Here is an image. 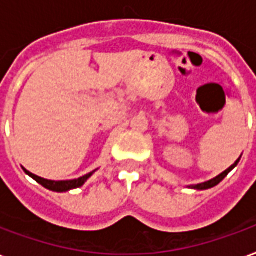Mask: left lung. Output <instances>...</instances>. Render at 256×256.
Returning a JSON list of instances; mask_svg holds the SVG:
<instances>
[{
    "mask_svg": "<svg viewBox=\"0 0 256 256\" xmlns=\"http://www.w3.org/2000/svg\"><path fill=\"white\" fill-rule=\"evenodd\" d=\"M240 159H242V156H240V158H238V159H237V160L234 162L230 167H229V168H226L225 172H220V176H216V177L212 178V180H210V181H206V182H202V184H196V185H189L188 188L196 189V190H206V189L214 188V186H216V185H218V184H220V181H222V180H224V178H225L226 176H228V174H229V172H230L232 170L237 166V164H238Z\"/></svg>",
    "mask_w": 256,
    "mask_h": 256,
    "instance_id": "left-lung-1",
    "label": "left lung"
}]
</instances>
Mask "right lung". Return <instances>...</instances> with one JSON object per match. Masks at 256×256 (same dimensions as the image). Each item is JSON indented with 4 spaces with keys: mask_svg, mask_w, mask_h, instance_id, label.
Listing matches in <instances>:
<instances>
[{
    "mask_svg": "<svg viewBox=\"0 0 256 256\" xmlns=\"http://www.w3.org/2000/svg\"><path fill=\"white\" fill-rule=\"evenodd\" d=\"M23 170L27 176H30L32 180H36V182L41 184L44 188L49 189V190H53V192H68V190H71V189H76V188H80L82 185H84L88 180H89L94 172H89V174H86L84 177H79L76 180H67V181H52V180H45V178L42 177H38L36 174H32L28 170H26L24 167H23Z\"/></svg>",
    "mask_w": 256,
    "mask_h": 256,
    "instance_id": "right-lung-1",
    "label": "right lung"
}]
</instances>
